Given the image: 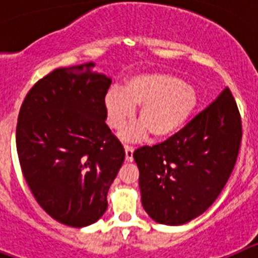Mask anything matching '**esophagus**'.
I'll use <instances>...</instances> for the list:
<instances>
[{"label": "esophagus", "mask_w": 258, "mask_h": 258, "mask_svg": "<svg viewBox=\"0 0 258 258\" xmlns=\"http://www.w3.org/2000/svg\"><path fill=\"white\" fill-rule=\"evenodd\" d=\"M124 149H125V160H126L127 163H132V161H133L134 149L132 147V146H127V145L124 146Z\"/></svg>", "instance_id": "1"}]
</instances>
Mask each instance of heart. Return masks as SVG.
Returning <instances> with one entry per match:
<instances>
[{
	"instance_id": "heart-1",
	"label": "heart",
	"mask_w": 258,
	"mask_h": 258,
	"mask_svg": "<svg viewBox=\"0 0 258 258\" xmlns=\"http://www.w3.org/2000/svg\"><path fill=\"white\" fill-rule=\"evenodd\" d=\"M198 106V94L183 80L164 72H143L131 77L124 89L113 88L106 94L107 122L121 129L141 107V124L122 133L125 140L142 138L149 132L154 140H164L181 129Z\"/></svg>"
}]
</instances>
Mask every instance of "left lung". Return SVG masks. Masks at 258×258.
I'll return each instance as SVG.
<instances>
[{
	"instance_id": "8db88e82",
	"label": "left lung",
	"mask_w": 258,
	"mask_h": 258,
	"mask_svg": "<svg viewBox=\"0 0 258 258\" xmlns=\"http://www.w3.org/2000/svg\"><path fill=\"white\" fill-rule=\"evenodd\" d=\"M240 142V113L225 88L168 140L137 149L142 206L150 217L175 226L204 213L230 178Z\"/></svg>"
}]
</instances>
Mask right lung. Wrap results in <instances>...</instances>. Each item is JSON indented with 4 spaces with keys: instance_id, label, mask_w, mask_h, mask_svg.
I'll use <instances>...</instances> for the list:
<instances>
[{
    "instance_id": "add662e5",
    "label": "right lung",
    "mask_w": 258,
    "mask_h": 258,
    "mask_svg": "<svg viewBox=\"0 0 258 258\" xmlns=\"http://www.w3.org/2000/svg\"><path fill=\"white\" fill-rule=\"evenodd\" d=\"M94 63L56 68L26 95L17 124L23 175L49 216L71 227L97 222L125 159L107 126L104 98L112 80Z\"/></svg>"
}]
</instances>
